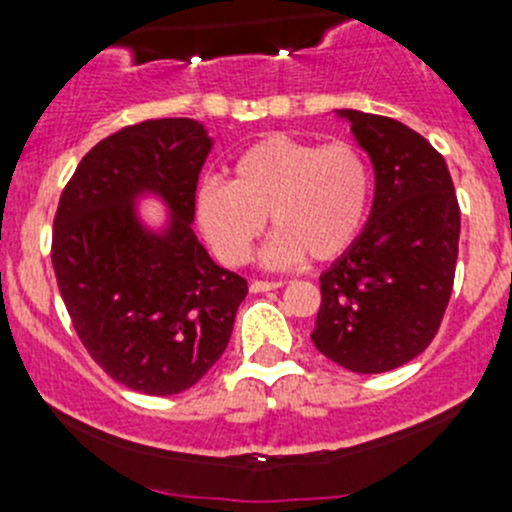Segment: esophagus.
I'll list each match as a JSON object with an SVG mask.
<instances>
[{"label": "esophagus", "instance_id": "1", "mask_svg": "<svg viewBox=\"0 0 512 512\" xmlns=\"http://www.w3.org/2000/svg\"><path fill=\"white\" fill-rule=\"evenodd\" d=\"M282 287V282H267V280H252L250 282V292H270V289Z\"/></svg>", "mask_w": 512, "mask_h": 512}]
</instances>
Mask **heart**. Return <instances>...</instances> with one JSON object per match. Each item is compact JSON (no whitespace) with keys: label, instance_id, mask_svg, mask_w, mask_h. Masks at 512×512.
I'll list each match as a JSON object with an SVG mask.
<instances>
[{"label":"heart","instance_id":"1","mask_svg":"<svg viewBox=\"0 0 512 512\" xmlns=\"http://www.w3.org/2000/svg\"><path fill=\"white\" fill-rule=\"evenodd\" d=\"M230 173V183L203 180L193 195L195 225L225 265L250 260L267 215L277 232L262 260L289 267L347 252L369 213L371 168L352 143L272 133L245 148Z\"/></svg>","mask_w":512,"mask_h":512}]
</instances>
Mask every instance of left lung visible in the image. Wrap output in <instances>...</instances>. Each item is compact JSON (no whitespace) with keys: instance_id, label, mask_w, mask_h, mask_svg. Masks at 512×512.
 Listing matches in <instances>:
<instances>
[{"instance_id":"1","label":"left lung","mask_w":512,"mask_h":512,"mask_svg":"<svg viewBox=\"0 0 512 512\" xmlns=\"http://www.w3.org/2000/svg\"><path fill=\"white\" fill-rule=\"evenodd\" d=\"M374 165L364 230L319 277L312 342L356 374L404 366L441 327L456 275L461 210L441 153L404 123L342 108Z\"/></svg>"}]
</instances>
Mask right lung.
I'll list each match as a JSON object with an SVG mask.
<instances>
[{
    "mask_svg": "<svg viewBox=\"0 0 512 512\" xmlns=\"http://www.w3.org/2000/svg\"><path fill=\"white\" fill-rule=\"evenodd\" d=\"M210 148L193 118L126 126L81 158L56 208L51 265L76 334L111 379L141 394L198 384L223 356L247 294L190 227ZM141 194L169 208L163 231L142 225Z\"/></svg>",
    "mask_w": 512,
    "mask_h": 512,
    "instance_id": "1",
    "label": "right lung"
}]
</instances>
